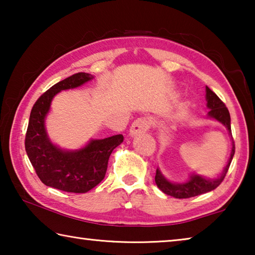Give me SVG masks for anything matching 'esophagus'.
<instances>
[{"label":"esophagus","mask_w":255,"mask_h":255,"mask_svg":"<svg viewBox=\"0 0 255 255\" xmlns=\"http://www.w3.org/2000/svg\"><path fill=\"white\" fill-rule=\"evenodd\" d=\"M149 126H150V123L148 118H145V117L138 118L132 123L130 129H129V135L135 136L137 133L147 131L149 129Z\"/></svg>","instance_id":"1"}]
</instances>
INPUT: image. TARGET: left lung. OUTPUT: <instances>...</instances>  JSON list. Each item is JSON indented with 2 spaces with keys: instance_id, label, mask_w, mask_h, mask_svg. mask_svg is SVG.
I'll return each mask as SVG.
<instances>
[{
  "instance_id": "1",
  "label": "left lung",
  "mask_w": 255,
  "mask_h": 255,
  "mask_svg": "<svg viewBox=\"0 0 255 255\" xmlns=\"http://www.w3.org/2000/svg\"><path fill=\"white\" fill-rule=\"evenodd\" d=\"M206 101H207V108H208V115L207 118L215 119L216 122H219L227 128L228 132L232 136L231 130V116L228 109L221 99H219L216 93H214L211 90L206 86ZM233 139V137H232ZM235 153V145L234 141H232V152L228 158V162L226 164L225 169L223 170L221 175H218L216 179H207L205 176H201L199 174H191L190 178L185 181V182H172V181L167 180L161 170H156V175H155V182L159 190L165 193L167 196L178 198V199H185V198H191L202 195V193H207L218 187L219 184L223 182L224 178L228 171V167L231 165V162L234 156Z\"/></svg>"
}]
</instances>
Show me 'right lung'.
Wrapping results in <instances>:
<instances>
[{
  "instance_id": "add662e5",
  "label": "right lung",
  "mask_w": 255,
  "mask_h": 255,
  "mask_svg": "<svg viewBox=\"0 0 255 255\" xmlns=\"http://www.w3.org/2000/svg\"><path fill=\"white\" fill-rule=\"evenodd\" d=\"M93 79L89 73L73 74L51 86L32 107L25 133V152L38 178L47 187L74 193L90 191L105 178L112 150L124 141L123 135H115L91 139L84 147L68 150L55 145L47 133L45 120L56 94Z\"/></svg>"
}]
</instances>
